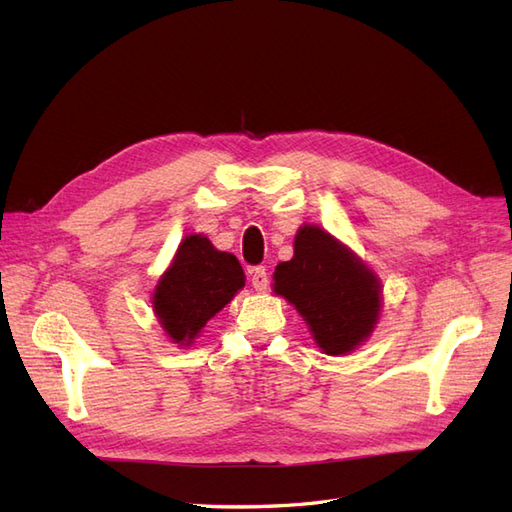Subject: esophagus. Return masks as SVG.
<instances>
[{
	"label": "esophagus",
	"instance_id": "esophagus-1",
	"mask_svg": "<svg viewBox=\"0 0 512 512\" xmlns=\"http://www.w3.org/2000/svg\"><path fill=\"white\" fill-rule=\"evenodd\" d=\"M252 286L258 290V292H265L267 286H269V273L265 267H256L252 271Z\"/></svg>",
	"mask_w": 512,
	"mask_h": 512
}]
</instances>
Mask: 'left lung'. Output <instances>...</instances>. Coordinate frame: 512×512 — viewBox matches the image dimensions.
Here are the masks:
<instances>
[{"label":"left lung","mask_w":512,"mask_h":512,"mask_svg":"<svg viewBox=\"0 0 512 512\" xmlns=\"http://www.w3.org/2000/svg\"><path fill=\"white\" fill-rule=\"evenodd\" d=\"M273 290L297 307L316 344L331 356L361 346L376 329L382 307L376 273L312 224L299 228L294 256L275 267Z\"/></svg>","instance_id":"left-lung-1"}]
</instances>
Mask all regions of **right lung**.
Here are the masks:
<instances>
[{
  "label": "right lung",
  "mask_w": 512,
  "mask_h": 512,
  "mask_svg": "<svg viewBox=\"0 0 512 512\" xmlns=\"http://www.w3.org/2000/svg\"><path fill=\"white\" fill-rule=\"evenodd\" d=\"M243 286L235 256L215 250L205 235H188L153 292V312L175 344L190 346Z\"/></svg>",
  "instance_id": "obj_1"
}]
</instances>
